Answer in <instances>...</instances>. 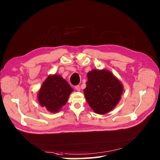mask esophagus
Returning <instances> with one entry per match:
<instances>
[{
	"label": "esophagus",
	"mask_w": 160,
	"mask_h": 160,
	"mask_svg": "<svg viewBox=\"0 0 160 160\" xmlns=\"http://www.w3.org/2000/svg\"><path fill=\"white\" fill-rule=\"evenodd\" d=\"M75 89L77 90V91H80V86L79 85H77L75 86Z\"/></svg>",
	"instance_id": "obj_1"
}]
</instances>
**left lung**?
<instances>
[{
    "label": "left lung",
    "mask_w": 160,
    "mask_h": 160,
    "mask_svg": "<svg viewBox=\"0 0 160 160\" xmlns=\"http://www.w3.org/2000/svg\"><path fill=\"white\" fill-rule=\"evenodd\" d=\"M85 98L93 111L106 114L116 106L123 91L122 82L110 71L94 69L87 74Z\"/></svg>",
    "instance_id": "8db88e82"
}]
</instances>
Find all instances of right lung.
<instances>
[{"instance_id":"obj_1","label":"right lung","mask_w":160,"mask_h":160,"mask_svg":"<svg viewBox=\"0 0 160 160\" xmlns=\"http://www.w3.org/2000/svg\"><path fill=\"white\" fill-rule=\"evenodd\" d=\"M74 91L68 82L59 74L49 75L38 92L40 105L51 113L58 112Z\"/></svg>"}]
</instances>
